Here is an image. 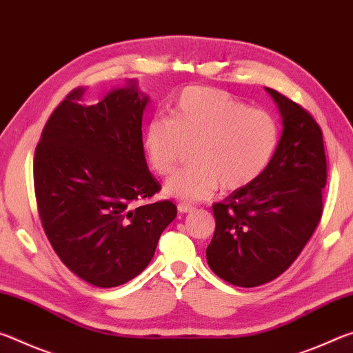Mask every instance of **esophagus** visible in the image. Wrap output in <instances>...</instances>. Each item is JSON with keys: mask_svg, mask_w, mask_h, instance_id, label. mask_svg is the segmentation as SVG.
I'll return each instance as SVG.
<instances>
[{"mask_svg": "<svg viewBox=\"0 0 353 353\" xmlns=\"http://www.w3.org/2000/svg\"><path fill=\"white\" fill-rule=\"evenodd\" d=\"M177 210L181 212V213H190V212L194 210V207L190 205V204H185V202H179Z\"/></svg>", "mask_w": 353, "mask_h": 353, "instance_id": "34e87169", "label": "esophagus"}]
</instances>
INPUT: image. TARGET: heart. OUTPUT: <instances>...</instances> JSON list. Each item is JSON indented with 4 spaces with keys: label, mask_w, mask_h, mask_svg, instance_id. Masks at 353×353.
<instances>
[{
    "label": "heart",
    "mask_w": 353,
    "mask_h": 353,
    "mask_svg": "<svg viewBox=\"0 0 353 353\" xmlns=\"http://www.w3.org/2000/svg\"><path fill=\"white\" fill-rule=\"evenodd\" d=\"M279 143L270 113L250 109L230 93L188 87L176 98L170 118H152L143 130L151 168L170 176L191 148L190 168L168 179L165 193L196 202L249 187L270 165Z\"/></svg>",
    "instance_id": "b5f03b06"
}]
</instances>
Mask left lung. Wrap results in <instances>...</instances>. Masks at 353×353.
<instances>
[{
  "instance_id": "left-lung-1",
  "label": "left lung",
  "mask_w": 353,
  "mask_h": 353,
  "mask_svg": "<svg viewBox=\"0 0 353 353\" xmlns=\"http://www.w3.org/2000/svg\"><path fill=\"white\" fill-rule=\"evenodd\" d=\"M283 132L266 170L213 204L216 229L207 248L210 270L225 282L254 288L283 274L318 227L327 183L322 130L312 113L274 88Z\"/></svg>"
}]
</instances>
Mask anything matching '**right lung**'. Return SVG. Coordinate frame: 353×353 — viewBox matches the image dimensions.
Returning <instances> with one entry per match:
<instances>
[{
	"instance_id": "right-lung-1",
	"label": "right lung",
	"mask_w": 353,
	"mask_h": 353,
	"mask_svg": "<svg viewBox=\"0 0 353 353\" xmlns=\"http://www.w3.org/2000/svg\"><path fill=\"white\" fill-rule=\"evenodd\" d=\"M71 90L48 118L34 154V191L45 235L65 266L99 288L129 282L152 260L177 214L171 201L137 207L162 190L148 170L135 82L81 105Z\"/></svg>"
}]
</instances>
